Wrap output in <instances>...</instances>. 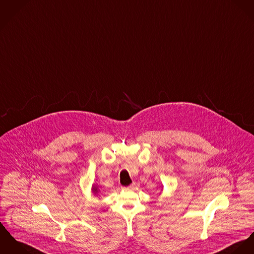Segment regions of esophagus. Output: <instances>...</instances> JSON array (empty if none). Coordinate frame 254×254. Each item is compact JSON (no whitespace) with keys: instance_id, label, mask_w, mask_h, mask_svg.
<instances>
[{"instance_id":"34e87169","label":"esophagus","mask_w":254,"mask_h":254,"mask_svg":"<svg viewBox=\"0 0 254 254\" xmlns=\"http://www.w3.org/2000/svg\"><path fill=\"white\" fill-rule=\"evenodd\" d=\"M134 187H135V186H134V185H129L128 187H126L125 189H127V190H133V189H134Z\"/></svg>"}]
</instances>
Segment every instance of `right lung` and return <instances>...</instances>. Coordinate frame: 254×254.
<instances>
[{"instance_id":"right-lung-1","label":"right lung","mask_w":254,"mask_h":254,"mask_svg":"<svg viewBox=\"0 0 254 254\" xmlns=\"http://www.w3.org/2000/svg\"><path fill=\"white\" fill-rule=\"evenodd\" d=\"M92 193L93 196H98L99 195L100 190H99V187L97 185H92Z\"/></svg>"}]
</instances>
